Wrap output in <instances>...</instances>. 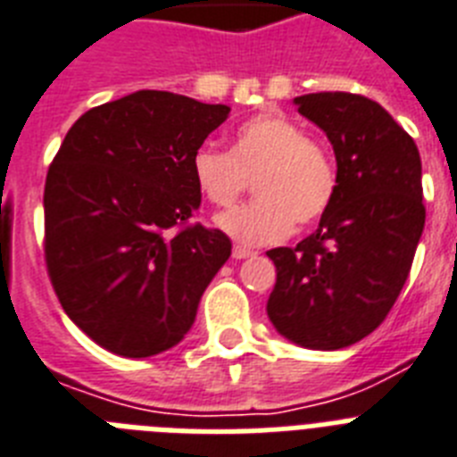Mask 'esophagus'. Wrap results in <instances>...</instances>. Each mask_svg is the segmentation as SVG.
I'll return each mask as SVG.
<instances>
[{"instance_id":"obj_1","label":"esophagus","mask_w":457,"mask_h":457,"mask_svg":"<svg viewBox=\"0 0 457 457\" xmlns=\"http://www.w3.org/2000/svg\"><path fill=\"white\" fill-rule=\"evenodd\" d=\"M232 255H235L237 261H244V258H251V255H255V251H251V248L239 246V244H237V246L232 248Z\"/></svg>"}]
</instances>
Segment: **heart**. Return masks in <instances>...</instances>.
<instances>
[{"mask_svg": "<svg viewBox=\"0 0 457 457\" xmlns=\"http://www.w3.org/2000/svg\"><path fill=\"white\" fill-rule=\"evenodd\" d=\"M192 178L211 204L228 209L255 176L258 199L216 218V225L246 246L287 239L331 209L337 164L324 143L310 138L298 121L258 114L235 131L232 147L204 145L192 154Z\"/></svg>", "mask_w": 457, "mask_h": 457, "instance_id": "1", "label": "heart"}]
</instances>
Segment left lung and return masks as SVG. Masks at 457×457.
Here are the masks:
<instances>
[{
  "label": "left lung",
  "mask_w": 457,
  "mask_h": 457,
  "mask_svg": "<svg viewBox=\"0 0 457 457\" xmlns=\"http://www.w3.org/2000/svg\"><path fill=\"white\" fill-rule=\"evenodd\" d=\"M293 103L331 140L337 192L314 235L267 251V317L300 347L340 350L383 324L409 279L425 228L420 152L376 100L324 91Z\"/></svg>",
  "instance_id": "1"
}]
</instances>
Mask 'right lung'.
Returning a JSON list of instances; mask_svg holds the SVG:
<instances>
[{"instance_id": "add662e5", "label": "right lung", "mask_w": 457, "mask_h": 457, "mask_svg": "<svg viewBox=\"0 0 457 457\" xmlns=\"http://www.w3.org/2000/svg\"><path fill=\"white\" fill-rule=\"evenodd\" d=\"M228 114V105L136 91L81 114L48 169L54 291L74 324L120 357L180 343L232 253L225 232L187 225L202 204L192 154Z\"/></svg>"}]
</instances>
